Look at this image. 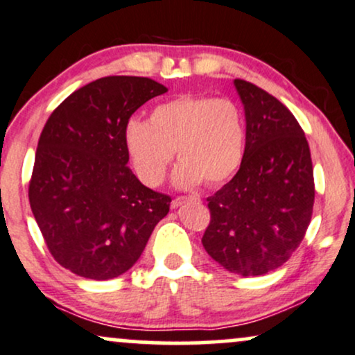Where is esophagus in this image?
Returning a JSON list of instances; mask_svg holds the SVG:
<instances>
[{
	"instance_id": "1",
	"label": "esophagus",
	"mask_w": 355,
	"mask_h": 355,
	"mask_svg": "<svg viewBox=\"0 0 355 355\" xmlns=\"http://www.w3.org/2000/svg\"><path fill=\"white\" fill-rule=\"evenodd\" d=\"M191 200H196V198H195V196H177V198H173V200H172V208H178V207H182L183 203L191 202Z\"/></svg>"
}]
</instances>
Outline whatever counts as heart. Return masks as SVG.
Segmentation results:
<instances>
[{"label":"heart","mask_w":355,"mask_h":355,"mask_svg":"<svg viewBox=\"0 0 355 355\" xmlns=\"http://www.w3.org/2000/svg\"><path fill=\"white\" fill-rule=\"evenodd\" d=\"M123 145L147 185L164 182L175 150L182 160L173 172L177 189H193L203 180L218 185L241 164L245 123L233 101L180 96L157 105L148 122L130 119L123 127Z\"/></svg>","instance_id":"heart-1"}]
</instances>
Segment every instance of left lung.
Returning <instances> with one entry per match:
<instances>
[{
    "label": "left lung",
    "instance_id": "8db88e82",
    "mask_svg": "<svg viewBox=\"0 0 355 355\" xmlns=\"http://www.w3.org/2000/svg\"><path fill=\"white\" fill-rule=\"evenodd\" d=\"M245 107L246 144L236 175L208 196L202 243L226 271L266 275L301 245L314 205L309 145L294 115L258 85L234 79Z\"/></svg>",
    "mask_w": 355,
    "mask_h": 355
}]
</instances>
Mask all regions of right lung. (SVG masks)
<instances>
[{
	"instance_id": "obj_1",
	"label": "right lung",
	"mask_w": 355,
	"mask_h": 355,
	"mask_svg": "<svg viewBox=\"0 0 355 355\" xmlns=\"http://www.w3.org/2000/svg\"><path fill=\"white\" fill-rule=\"evenodd\" d=\"M168 89L148 78L109 76L72 92L51 114L37 142L29 203L51 254L89 279L134 266L168 195L127 166L123 127L140 105Z\"/></svg>"
}]
</instances>
